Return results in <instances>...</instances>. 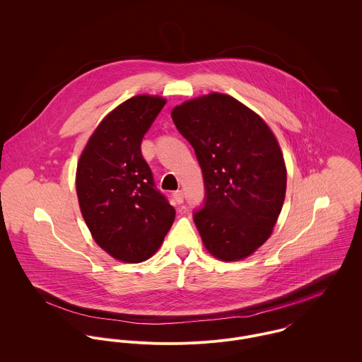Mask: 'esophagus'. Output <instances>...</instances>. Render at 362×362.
<instances>
[{"label": "esophagus", "instance_id": "1", "mask_svg": "<svg viewBox=\"0 0 362 362\" xmlns=\"http://www.w3.org/2000/svg\"><path fill=\"white\" fill-rule=\"evenodd\" d=\"M173 199H174V202L175 204H182L184 202V194H182V191H175L174 194H173Z\"/></svg>", "mask_w": 362, "mask_h": 362}]
</instances>
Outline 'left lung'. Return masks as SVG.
<instances>
[{"label":"left lung","instance_id":"8db88e82","mask_svg":"<svg viewBox=\"0 0 362 362\" xmlns=\"http://www.w3.org/2000/svg\"><path fill=\"white\" fill-rule=\"evenodd\" d=\"M171 118L204 173L206 201L194 221L207 252L224 262L251 257L272 235L286 198L274 134L254 110L217 92L175 105Z\"/></svg>","mask_w":362,"mask_h":362}]
</instances>
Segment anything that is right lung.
<instances>
[{
	"instance_id": "add662e5",
	"label": "right lung",
	"mask_w": 362,
	"mask_h": 362,
	"mask_svg": "<svg viewBox=\"0 0 362 362\" xmlns=\"http://www.w3.org/2000/svg\"><path fill=\"white\" fill-rule=\"evenodd\" d=\"M167 100L138 95L111 110L76 165V195L95 243L125 263L152 258L175 210L157 191L141 144Z\"/></svg>"
}]
</instances>
